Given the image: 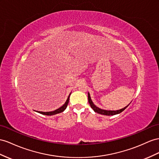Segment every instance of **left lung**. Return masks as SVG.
<instances>
[{"mask_svg": "<svg viewBox=\"0 0 159 159\" xmlns=\"http://www.w3.org/2000/svg\"><path fill=\"white\" fill-rule=\"evenodd\" d=\"M69 97H70V96H68V99H67V100H66V103H64V105H63L62 107H60V108L56 109V110H54V111H49V112H48H48L38 111V112L39 113H41V114L45 115V116H52V115L57 114V113L63 112V111L65 110V109L66 108L67 105H68V101H69ZM89 104H90V105H91V107L93 109V110H94V111L98 113V107H97L96 106V105H94V103H93V101H92L91 100H90V101H89Z\"/></svg>", "mask_w": 159, "mask_h": 159, "instance_id": "1", "label": "left lung"}]
</instances>
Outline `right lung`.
Here are the masks:
<instances>
[{
    "label": "right lung",
    "mask_w": 159,
    "mask_h": 159,
    "mask_svg": "<svg viewBox=\"0 0 159 159\" xmlns=\"http://www.w3.org/2000/svg\"><path fill=\"white\" fill-rule=\"evenodd\" d=\"M88 99H89V101L91 100V96H90V94H89V93H88ZM128 106H126L123 109H119V110H116V111L104 110V109H101L98 107V113H99V114H101V115H104V116H114V115H116V114H119V113H120L121 112L123 111L124 109Z\"/></svg>",
    "instance_id": "add662e5"
}]
</instances>
